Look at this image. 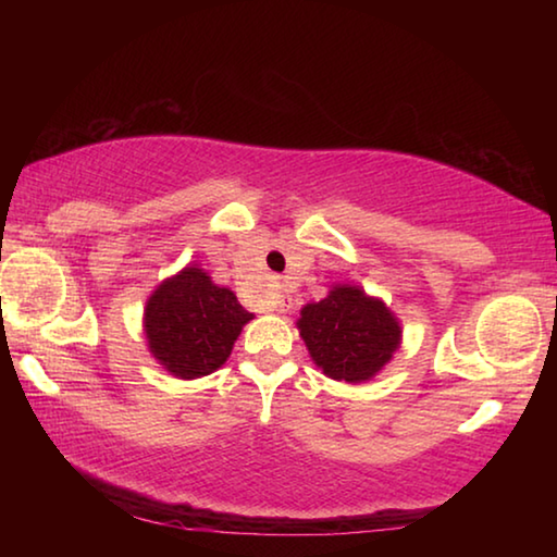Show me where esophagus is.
Masks as SVG:
<instances>
[{
	"instance_id": "esophagus-1",
	"label": "esophagus",
	"mask_w": 557,
	"mask_h": 557,
	"mask_svg": "<svg viewBox=\"0 0 557 557\" xmlns=\"http://www.w3.org/2000/svg\"><path fill=\"white\" fill-rule=\"evenodd\" d=\"M272 307H277V309H285V307H287V301L277 295L275 299H272Z\"/></svg>"
}]
</instances>
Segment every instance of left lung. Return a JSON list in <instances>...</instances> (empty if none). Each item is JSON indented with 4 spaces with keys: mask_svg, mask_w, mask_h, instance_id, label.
Instances as JSON below:
<instances>
[{
    "mask_svg": "<svg viewBox=\"0 0 557 557\" xmlns=\"http://www.w3.org/2000/svg\"><path fill=\"white\" fill-rule=\"evenodd\" d=\"M297 326L319 369L346 383L369 381L400 342V326L383 301L348 285L301 309Z\"/></svg>",
    "mask_w": 557,
    "mask_h": 557,
    "instance_id": "1",
    "label": "left lung"
}]
</instances>
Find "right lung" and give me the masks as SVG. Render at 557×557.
<instances>
[{
	"instance_id": "right-lung-1",
	"label": "right lung",
	"mask_w": 557,
	"mask_h": 557,
	"mask_svg": "<svg viewBox=\"0 0 557 557\" xmlns=\"http://www.w3.org/2000/svg\"><path fill=\"white\" fill-rule=\"evenodd\" d=\"M250 319L231 289L213 285L199 268H186L149 297L145 332L149 351L169 373L199 379L221 369Z\"/></svg>"
}]
</instances>
